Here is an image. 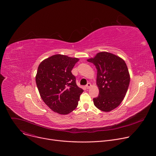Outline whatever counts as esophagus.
Segmentation results:
<instances>
[{
  "instance_id": "1",
  "label": "esophagus",
  "mask_w": 156,
  "mask_h": 156,
  "mask_svg": "<svg viewBox=\"0 0 156 156\" xmlns=\"http://www.w3.org/2000/svg\"><path fill=\"white\" fill-rule=\"evenodd\" d=\"M91 87V84L90 83H88L87 85H86V87H87V89H89Z\"/></svg>"
}]
</instances>
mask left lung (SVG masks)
Instances as JSON below:
<instances>
[{"mask_svg":"<svg viewBox=\"0 0 156 156\" xmlns=\"http://www.w3.org/2000/svg\"><path fill=\"white\" fill-rule=\"evenodd\" d=\"M87 61L97 69L99 95L93 98L95 106L107 112L116 108L125 97L129 86L130 75L126 62L108 52H100Z\"/></svg>","mask_w":156,"mask_h":156,"instance_id":"1","label":"left lung"}]
</instances>
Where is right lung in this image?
I'll list each match as a JSON object with an SVG mask.
<instances>
[{"mask_svg":"<svg viewBox=\"0 0 156 156\" xmlns=\"http://www.w3.org/2000/svg\"><path fill=\"white\" fill-rule=\"evenodd\" d=\"M79 61L63 55H55L39 64L36 76L40 96L55 112L66 115L78 106L83 91L76 84L71 70Z\"/></svg>","mask_w":156,"mask_h":156,"instance_id":"1","label":"right lung"}]
</instances>
